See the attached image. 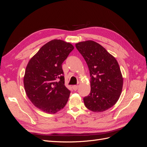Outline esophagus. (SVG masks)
<instances>
[{"instance_id": "esophagus-1", "label": "esophagus", "mask_w": 147, "mask_h": 147, "mask_svg": "<svg viewBox=\"0 0 147 147\" xmlns=\"http://www.w3.org/2000/svg\"><path fill=\"white\" fill-rule=\"evenodd\" d=\"M78 85H74V86H73V89H74V90H75V91H77V90H78Z\"/></svg>"}]
</instances>
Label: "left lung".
Here are the masks:
<instances>
[{
    "label": "left lung",
    "instance_id": "left-lung-1",
    "mask_svg": "<svg viewBox=\"0 0 147 147\" xmlns=\"http://www.w3.org/2000/svg\"><path fill=\"white\" fill-rule=\"evenodd\" d=\"M75 47L86 61L90 73L91 92L84 97V104L92 112H104L117 103L122 92L123 78L118 62L94 41L80 42Z\"/></svg>",
    "mask_w": 147,
    "mask_h": 147
}]
</instances>
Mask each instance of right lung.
Returning a JSON list of instances; mask_svg holds the SVG:
<instances>
[{"instance_id": "1", "label": "right lung", "mask_w": 147, "mask_h": 147, "mask_svg": "<svg viewBox=\"0 0 147 147\" xmlns=\"http://www.w3.org/2000/svg\"><path fill=\"white\" fill-rule=\"evenodd\" d=\"M74 47L62 40H52L31 57L23 79L31 102L43 112L56 113L68 101L70 91L64 85L62 64Z\"/></svg>"}]
</instances>
